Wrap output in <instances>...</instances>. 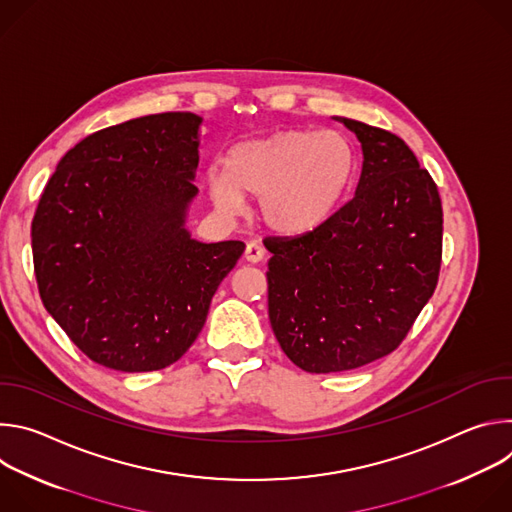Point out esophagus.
<instances>
[{
  "label": "esophagus",
  "mask_w": 512,
  "mask_h": 512,
  "mask_svg": "<svg viewBox=\"0 0 512 512\" xmlns=\"http://www.w3.org/2000/svg\"><path fill=\"white\" fill-rule=\"evenodd\" d=\"M245 259L249 263H259L265 259V249L259 243H249L245 249Z\"/></svg>",
  "instance_id": "1"
}]
</instances>
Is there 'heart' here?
Masks as SVG:
<instances>
[{"instance_id": "b5f03b06", "label": "heart", "mask_w": 512, "mask_h": 512, "mask_svg": "<svg viewBox=\"0 0 512 512\" xmlns=\"http://www.w3.org/2000/svg\"><path fill=\"white\" fill-rule=\"evenodd\" d=\"M354 172L356 154L342 133L285 129L231 148L225 172H208V192L223 212H237L241 196L259 198L263 223L296 237L330 221Z\"/></svg>"}]
</instances>
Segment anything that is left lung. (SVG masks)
I'll return each instance as SVG.
<instances>
[{
	"instance_id": "1",
	"label": "left lung",
	"mask_w": 512,
	"mask_h": 512,
	"mask_svg": "<svg viewBox=\"0 0 512 512\" xmlns=\"http://www.w3.org/2000/svg\"><path fill=\"white\" fill-rule=\"evenodd\" d=\"M340 121L362 145L354 198L308 235L263 241L273 334L296 367L318 375L391 354L442 267L444 212L429 172L395 133Z\"/></svg>"
}]
</instances>
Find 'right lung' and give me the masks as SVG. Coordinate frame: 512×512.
<instances>
[{
	"mask_svg": "<svg viewBox=\"0 0 512 512\" xmlns=\"http://www.w3.org/2000/svg\"><path fill=\"white\" fill-rule=\"evenodd\" d=\"M194 113L91 133L58 162L32 221L44 308L93 362L160 371L198 338L214 291L245 251L184 229L198 188Z\"/></svg>",
	"mask_w": 512,
	"mask_h": 512,
	"instance_id": "obj_1",
	"label": "right lung"
}]
</instances>
